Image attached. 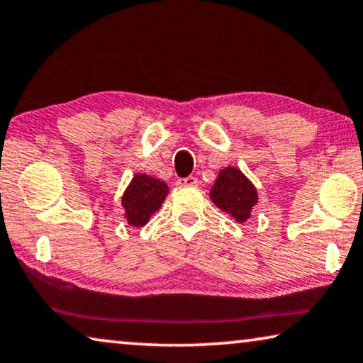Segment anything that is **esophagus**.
Segmentation results:
<instances>
[{"label": "esophagus", "mask_w": 363, "mask_h": 363, "mask_svg": "<svg viewBox=\"0 0 363 363\" xmlns=\"http://www.w3.org/2000/svg\"><path fill=\"white\" fill-rule=\"evenodd\" d=\"M180 186H196L198 185V178L196 177H185V178H180V180L177 182Z\"/></svg>", "instance_id": "obj_1"}]
</instances>
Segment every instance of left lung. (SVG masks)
I'll list each match as a JSON object with an SVG mask.
<instances>
[{
	"label": "left lung",
	"mask_w": 363,
	"mask_h": 363,
	"mask_svg": "<svg viewBox=\"0 0 363 363\" xmlns=\"http://www.w3.org/2000/svg\"><path fill=\"white\" fill-rule=\"evenodd\" d=\"M211 199L238 223H244L249 219L259 198L254 185L247 180L244 173L234 167H228L219 172L218 180L211 188Z\"/></svg>",
	"instance_id": "left-lung-1"
}]
</instances>
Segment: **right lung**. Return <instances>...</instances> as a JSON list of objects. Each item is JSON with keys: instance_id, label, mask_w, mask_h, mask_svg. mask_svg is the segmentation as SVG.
<instances>
[{"instance_id": "1", "label": "right lung", "mask_w": 363, "mask_h": 363, "mask_svg": "<svg viewBox=\"0 0 363 363\" xmlns=\"http://www.w3.org/2000/svg\"><path fill=\"white\" fill-rule=\"evenodd\" d=\"M169 186L164 182L149 175H135L123 194V206L125 209L128 223L134 228L145 225L150 214L162 206Z\"/></svg>"}]
</instances>
